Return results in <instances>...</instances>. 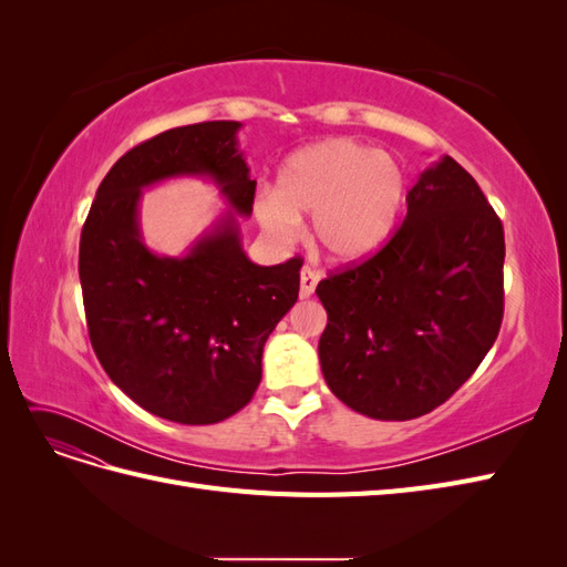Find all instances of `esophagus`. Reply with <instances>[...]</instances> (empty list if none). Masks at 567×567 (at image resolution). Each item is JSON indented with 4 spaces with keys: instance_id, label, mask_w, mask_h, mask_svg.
Masks as SVG:
<instances>
[{
    "instance_id": "esophagus-1",
    "label": "esophagus",
    "mask_w": 567,
    "mask_h": 567,
    "mask_svg": "<svg viewBox=\"0 0 567 567\" xmlns=\"http://www.w3.org/2000/svg\"><path fill=\"white\" fill-rule=\"evenodd\" d=\"M319 284V271L312 267H302L300 269V298H310L315 293V288Z\"/></svg>"
}]
</instances>
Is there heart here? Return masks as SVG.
I'll use <instances>...</instances> for the list:
<instances>
[{"label":"heart","instance_id":"obj_1","mask_svg":"<svg viewBox=\"0 0 567 567\" xmlns=\"http://www.w3.org/2000/svg\"><path fill=\"white\" fill-rule=\"evenodd\" d=\"M406 173L390 153L348 136L302 146L284 161L274 192L255 198L260 227L281 244L312 215V244L333 262H359L379 252L398 225Z\"/></svg>","mask_w":567,"mask_h":567}]
</instances>
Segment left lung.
<instances>
[{
    "label": "left lung",
    "instance_id": "1",
    "mask_svg": "<svg viewBox=\"0 0 567 567\" xmlns=\"http://www.w3.org/2000/svg\"><path fill=\"white\" fill-rule=\"evenodd\" d=\"M326 385L357 414L409 421L471 379L504 317V227L454 158L425 167L367 262L319 281Z\"/></svg>",
    "mask_w": 567,
    "mask_h": 567
}]
</instances>
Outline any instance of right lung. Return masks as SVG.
<instances>
[{
  "label": "right lung",
  "instance_id": "add662e5",
  "mask_svg": "<svg viewBox=\"0 0 567 567\" xmlns=\"http://www.w3.org/2000/svg\"><path fill=\"white\" fill-rule=\"evenodd\" d=\"M213 120L134 146L101 182L80 236V286L92 348L130 400L165 421L210 425L244 409L262 379V348L300 290V257L255 265L238 217L255 179L236 134ZM177 176L210 178L228 200L179 258L153 254L141 192Z\"/></svg>",
  "mask_w": 567,
  "mask_h": 567
}]
</instances>
